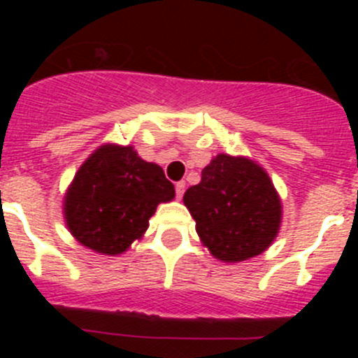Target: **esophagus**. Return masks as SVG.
<instances>
[{"label": "esophagus", "mask_w": 358, "mask_h": 358, "mask_svg": "<svg viewBox=\"0 0 358 358\" xmlns=\"http://www.w3.org/2000/svg\"><path fill=\"white\" fill-rule=\"evenodd\" d=\"M175 190H176V197H178V199H180V197L183 196V192H185V182H183V180H182V182L176 183Z\"/></svg>", "instance_id": "obj_1"}]
</instances>
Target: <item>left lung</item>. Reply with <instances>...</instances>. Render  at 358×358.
I'll return each mask as SVG.
<instances>
[{
	"label": "left lung",
	"instance_id": "obj_1",
	"mask_svg": "<svg viewBox=\"0 0 358 358\" xmlns=\"http://www.w3.org/2000/svg\"><path fill=\"white\" fill-rule=\"evenodd\" d=\"M183 202L202 244L225 263L262 255L279 234V194L265 169L248 157H213Z\"/></svg>",
	"mask_w": 358,
	"mask_h": 358
}]
</instances>
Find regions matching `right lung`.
Masks as SVG:
<instances>
[{"label": "right lung", "mask_w": 358, "mask_h": 358, "mask_svg": "<svg viewBox=\"0 0 358 358\" xmlns=\"http://www.w3.org/2000/svg\"><path fill=\"white\" fill-rule=\"evenodd\" d=\"M175 197L161 166L143 161L131 145L107 143L76 173L64 197L67 229L83 246L121 255L149 229L157 204Z\"/></svg>", "instance_id": "1"}]
</instances>
